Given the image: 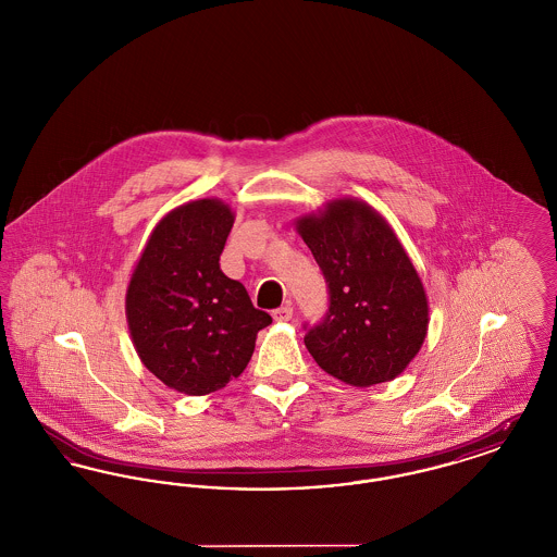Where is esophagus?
Instances as JSON below:
<instances>
[{"label": "esophagus", "mask_w": 557, "mask_h": 557, "mask_svg": "<svg viewBox=\"0 0 557 557\" xmlns=\"http://www.w3.org/2000/svg\"><path fill=\"white\" fill-rule=\"evenodd\" d=\"M292 315H294V309H292L290 302L273 311V319H275V321H290Z\"/></svg>", "instance_id": "34e87169"}]
</instances>
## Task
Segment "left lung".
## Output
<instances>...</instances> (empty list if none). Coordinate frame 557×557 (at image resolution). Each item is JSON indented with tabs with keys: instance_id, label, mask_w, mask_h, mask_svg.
Returning a JSON list of instances; mask_svg holds the SVG:
<instances>
[{
	"instance_id": "8db88e82",
	"label": "left lung",
	"mask_w": 557,
	"mask_h": 557,
	"mask_svg": "<svg viewBox=\"0 0 557 557\" xmlns=\"http://www.w3.org/2000/svg\"><path fill=\"white\" fill-rule=\"evenodd\" d=\"M296 230L330 290L325 318L305 334L319 368L350 386L395 380L428 332L422 280L393 227L370 205L338 198Z\"/></svg>"
}]
</instances>
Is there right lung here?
<instances>
[{"label": "right lung", "instance_id": "right-lung-1", "mask_svg": "<svg viewBox=\"0 0 557 557\" xmlns=\"http://www.w3.org/2000/svg\"><path fill=\"white\" fill-rule=\"evenodd\" d=\"M232 225L234 212L216 198L173 209L150 234L127 288V323L141 363L191 397L238 377L259 330L271 323L219 267Z\"/></svg>", "mask_w": 557, "mask_h": 557}]
</instances>
